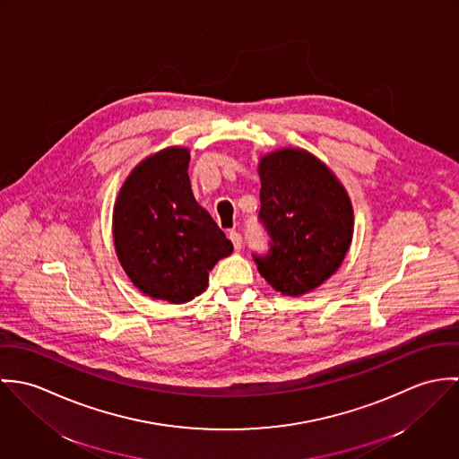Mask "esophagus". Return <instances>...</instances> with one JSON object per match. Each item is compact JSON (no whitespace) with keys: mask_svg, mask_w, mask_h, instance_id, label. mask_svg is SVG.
I'll return each instance as SVG.
<instances>
[{"mask_svg":"<svg viewBox=\"0 0 459 459\" xmlns=\"http://www.w3.org/2000/svg\"><path fill=\"white\" fill-rule=\"evenodd\" d=\"M230 240L237 251L242 249V235L238 231H230Z\"/></svg>","mask_w":459,"mask_h":459,"instance_id":"1","label":"esophagus"}]
</instances>
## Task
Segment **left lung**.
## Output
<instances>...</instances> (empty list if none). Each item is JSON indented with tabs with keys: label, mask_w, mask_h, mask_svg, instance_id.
<instances>
[{
	"label": "left lung",
	"mask_w": 459,
	"mask_h": 459,
	"mask_svg": "<svg viewBox=\"0 0 459 459\" xmlns=\"http://www.w3.org/2000/svg\"><path fill=\"white\" fill-rule=\"evenodd\" d=\"M260 215L266 253L253 255L266 282L299 297L325 282L351 242L353 210L332 171L304 150H279L260 162Z\"/></svg>",
	"instance_id": "1"
}]
</instances>
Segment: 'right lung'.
I'll return each instance as SVG.
<instances>
[{
  "mask_svg": "<svg viewBox=\"0 0 459 459\" xmlns=\"http://www.w3.org/2000/svg\"><path fill=\"white\" fill-rule=\"evenodd\" d=\"M189 150L168 148L143 160L115 206L117 255L148 297L184 304L208 286V272L233 244L197 204L189 180Z\"/></svg>",
  "mask_w": 459,
  "mask_h": 459,
  "instance_id": "obj_1",
  "label": "right lung"
}]
</instances>
